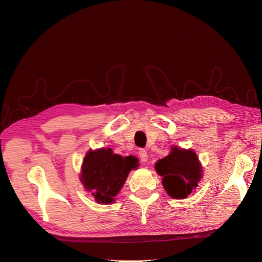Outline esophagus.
Listing matches in <instances>:
<instances>
[{
  "mask_svg": "<svg viewBox=\"0 0 262 262\" xmlns=\"http://www.w3.org/2000/svg\"><path fill=\"white\" fill-rule=\"evenodd\" d=\"M139 156H140V158H141V161L143 162V163H145V162L147 161V152H146L145 149H140Z\"/></svg>",
  "mask_w": 262,
  "mask_h": 262,
  "instance_id": "1",
  "label": "esophagus"
}]
</instances>
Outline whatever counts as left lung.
I'll list each match as a JSON object with an SVG mask.
<instances>
[{"label": "left lung", "instance_id": "obj_1", "mask_svg": "<svg viewBox=\"0 0 262 262\" xmlns=\"http://www.w3.org/2000/svg\"><path fill=\"white\" fill-rule=\"evenodd\" d=\"M158 175L163 177V186L175 199H185L198 186L201 176V165L192 149L172 147L168 156L155 164Z\"/></svg>", "mask_w": 262, "mask_h": 262}]
</instances>
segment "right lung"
Segmentation results:
<instances>
[{"label": "right lung", "instance_id": "right-lung-1", "mask_svg": "<svg viewBox=\"0 0 262 262\" xmlns=\"http://www.w3.org/2000/svg\"><path fill=\"white\" fill-rule=\"evenodd\" d=\"M138 166L136 157L114 154L112 148L90 150L84 158L81 180L95 200L109 204L120 191L129 171Z\"/></svg>", "mask_w": 262, "mask_h": 262}]
</instances>
